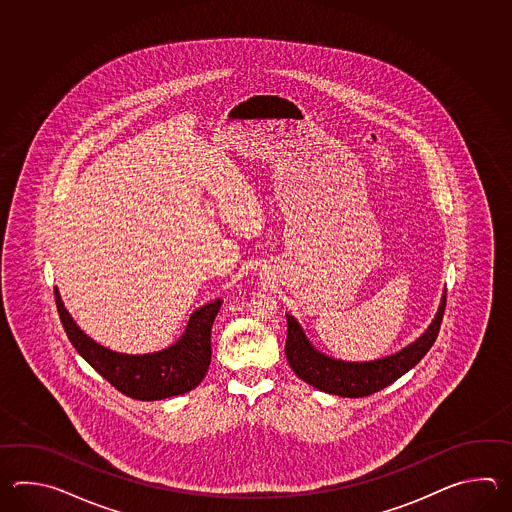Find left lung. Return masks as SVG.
Instances as JSON below:
<instances>
[{
    "mask_svg": "<svg viewBox=\"0 0 512 512\" xmlns=\"http://www.w3.org/2000/svg\"><path fill=\"white\" fill-rule=\"evenodd\" d=\"M445 307L446 293L443 294L434 322L426 329L423 337H419L414 344L392 357L371 362H344L316 351L305 337L300 324L293 316L287 315L285 357L294 373L320 392L333 393L340 397H366L390 386L425 357L428 349L434 346L445 315Z\"/></svg>",
    "mask_w": 512,
    "mask_h": 512,
    "instance_id": "left-lung-1",
    "label": "left lung"
}]
</instances>
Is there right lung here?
Wrapping results in <instances>:
<instances>
[{
	"instance_id": "add662e5",
	"label": "right lung",
	"mask_w": 512,
	"mask_h": 512,
	"mask_svg": "<svg viewBox=\"0 0 512 512\" xmlns=\"http://www.w3.org/2000/svg\"><path fill=\"white\" fill-rule=\"evenodd\" d=\"M55 300L73 348L120 393L137 401H159L190 392L203 381L212 357L210 331L221 300L192 313L185 335L172 348L148 355H122L100 346L73 322L58 289H55Z\"/></svg>"
}]
</instances>
